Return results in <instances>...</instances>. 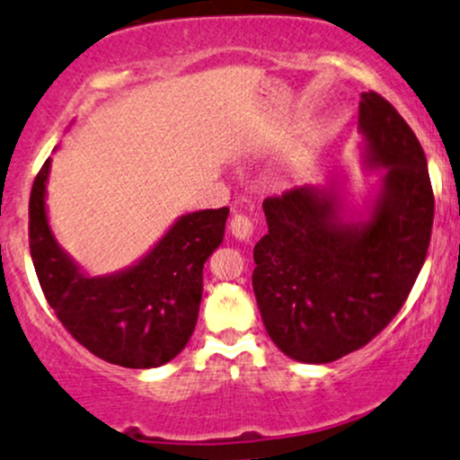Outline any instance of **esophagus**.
Instances as JSON below:
<instances>
[{
	"label": "esophagus",
	"instance_id": "34e87169",
	"mask_svg": "<svg viewBox=\"0 0 460 460\" xmlns=\"http://www.w3.org/2000/svg\"><path fill=\"white\" fill-rule=\"evenodd\" d=\"M230 232L234 239L239 241H250L253 234V224L247 215H234L230 221Z\"/></svg>",
	"mask_w": 460,
	"mask_h": 460
}]
</instances>
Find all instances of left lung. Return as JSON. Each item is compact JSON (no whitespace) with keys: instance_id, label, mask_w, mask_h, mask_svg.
<instances>
[{"instance_id":"obj_1","label":"left lung","mask_w":460,"mask_h":460,"mask_svg":"<svg viewBox=\"0 0 460 460\" xmlns=\"http://www.w3.org/2000/svg\"><path fill=\"white\" fill-rule=\"evenodd\" d=\"M364 164L381 170L366 215L338 178L264 199L269 234L253 247L252 284L275 347L329 364L368 344L398 314L429 252L435 198L418 137L376 92H364Z\"/></svg>"}]
</instances>
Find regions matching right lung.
I'll return each instance as SVG.
<instances>
[{
    "mask_svg": "<svg viewBox=\"0 0 460 460\" xmlns=\"http://www.w3.org/2000/svg\"><path fill=\"white\" fill-rule=\"evenodd\" d=\"M49 170L51 156L31 187L30 253L59 323L110 364L146 370L174 359L196 329L204 262L224 241L230 210L182 215L131 267L88 275L59 247L49 226Z\"/></svg>",
    "mask_w": 460,
    "mask_h": 460,
    "instance_id": "obj_1",
    "label": "right lung"
}]
</instances>
